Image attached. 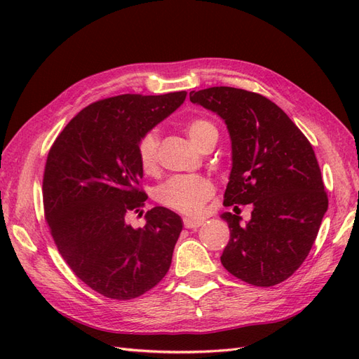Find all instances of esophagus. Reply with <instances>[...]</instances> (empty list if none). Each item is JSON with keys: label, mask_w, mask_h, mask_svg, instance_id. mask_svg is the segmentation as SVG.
<instances>
[{"label": "esophagus", "mask_w": 359, "mask_h": 359, "mask_svg": "<svg viewBox=\"0 0 359 359\" xmlns=\"http://www.w3.org/2000/svg\"><path fill=\"white\" fill-rule=\"evenodd\" d=\"M182 222H184V226H186L187 229H198L199 226L203 224V220H201V219H191V217H184Z\"/></svg>", "instance_id": "34e87169"}]
</instances>
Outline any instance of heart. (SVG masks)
<instances>
[{"label":"heart","instance_id":"obj_1","mask_svg":"<svg viewBox=\"0 0 359 359\" xmlns=\"http://www.w3.org/2000/svg\"><path fill=\"white\" fill-rule=\"evenodd\" d=\"M217 130L206 119H194L187 126V135L194 147H199L208 133ZM158 148V136L156 130L145 133L137 142V158L140 168L145 172H151L156 166ZM212 182L201 175H181L168 180L157 189V201L184 214H198L202 211L203 205L212 196Z\"/></svg>","mask_w":359,"mask_h":359}]
</instances>
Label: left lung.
Segmentation results:
<instances>
[{"mask_svg": "<svg viewBox=\"0 0 359 359\" xmlns=\"http://www.w3.org/2000/svg\"><path fill=\"white\" fill-rule=\"evenodd\" d=\"M190 102L219 115L231 137L232 168L223 203L253 205L245 224L238 212L220 215L231 229L222 264L248 285H278L309 256L328 210L313 147L260 94L212 86L191 91Z\"/></svg>", "mask_w": 359, "mask_h": 359, "instance_id": "obj_1", "label": "left lung"}]
</instances>
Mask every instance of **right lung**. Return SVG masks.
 I'll return each instance as SVG.
<instances>
[{"instance_id": "obj_1", "label": "right lung", "mask_w": 359, "mask_h": 359, "mask_svg": "<svg viewBox=\"0 0 359 359\" xmlns=\"http://www.w3.org/2000/svg\"><path fill=\"white\" fill-rule=\"evenodd\" d=\"M186 91L123 94L86 106L53 142L43 177V205L58 252L86 286L132 299L166 276L182 231L178 214L154 206L135 229L147 194L137 142L186 100ZM140 214V212H139Z\"/></svg>"}]
</instances>
